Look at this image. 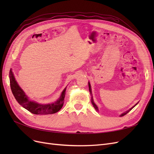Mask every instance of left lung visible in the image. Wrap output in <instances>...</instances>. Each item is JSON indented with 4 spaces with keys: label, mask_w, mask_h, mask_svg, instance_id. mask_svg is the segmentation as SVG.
Instances as JSON below:
<instances>
[{
    "label": "left lung",
    "mask_w": 154,
    "mask_h": 154,
    "mask_svg": "<svg viewBox=\"0 0 154 154\" xmlns=\"http://www.w3.org/2000/svg\"><path fill=\"white\" fill-rule=\"evenodd\" d=\"M88 87H89V91H90V92L91 93V85H90V83L89 82H88ZM91 102H92V105H93V106H94V109L96 110H98V109H97V106H96V105L94 103V101H93V100H92H92H91ZM136 104V105H137ZM136 105H134L133 107H132V109H130V110H128V111H127V112H125V113H123V114H122V115H120V116H125V115H126V114H127L128 112L129 111H130V110H131L133 108H134V107L135 106H136Z\"/></svg>",
    "instance_id": "obj_1"
}]
</instances>
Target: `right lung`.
<instances>
[{
  "instance_id": "obj_1",
  "label": "right lung",
  "mask_w": 154,
  "mask_h": 154,
  "mask_svg": "<svg viewBox=\"0 0 154 154\" xmlns=\"http://www.w3.org/2000/svg\"><path fill=\"white\" fill-rule=\"evenodd\" d=\"M10 87L13 96H15L18 103L21 105L24 109L34 114L47 115L57 112L62 108L64 103V97L66 95V88L63 91L60 98L52 104L42 105L32 101H29L20 87L18 86L15 79L14 78L11 69L10 71Z\"/></svg>"
}]
</instances>
